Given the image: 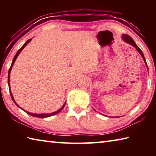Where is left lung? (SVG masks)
<instances>
[{
    "mask_svg": "<svg viewBox=\"0 0 156 156\" xmlns=\"http://www.w3.org/2000/svg\"><path fill=\"white\" fill-rule=\"evenodd\" d=\"M122 40L125 42V43H128V44H131V45H132L133 47H135L137 51H138L139 52V54L141 55V56L142 57V58H143L144 61V62H145V64H146V66H147V69H148V65H147V64L146 60H145V58H144V56L143 53H142V50H141L140 49L139 47H138V45H137V44H136V43H135V42H134V41L133 40V39L131 38V37H130L129 35H126V34H122ZM95 111H96V110H95Z\"/></svg>",
    "mask_w": 156,
    "mask_h": 156,
    "instance_id": "left-lung-1",
    "label": "left lung"
}]
</instances>
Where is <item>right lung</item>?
Wrapping results in <instances>:
<instances>
[{
  "instance_id": "right-lung-1",
  "label": "right lung",
  "mask_w": 156,
  "mask_h": 156,
  "mask_svg": "<svg viewBox=\"0 0 156 156\" xmlns=\"http://www.w3.org/2000/svg\"><path fill=\"white\" fill-rule=\"evenodd\" d=\"M31 41V39H30V40H28L27 41H26L25 43V44H23V45L20 47V49H19V50H18V51H17V53H16V54L15 55V56H14V59H13V60H12V65H11V66H10V68H9V72H8V85H9V92H10V95H11V97H12V100L13 101H14V103L16 105V106H18V107L20 108V109H23V111H25V112L27 113V114H29V115H31V116H34V117H36V118H47V117H50V116H52V115H55V114H57V113H58L59 112H61V111L63 109V108L65 107V104H66V102H65V104L62 105V107L60 108V109H59L58 110H57V111H56V112H52V113H30V112H27V111L26 110H24L23 109V108H21L19 105H18L17 103H16V102L15 101V100H14V97H13V95H12V91H11V89H10V83H9V76H10V73H11V70H12V67H13V65H14V62H15V61H16V58H17V57L18 56V55L20 54V53L22 51V50L25 48V47L27 45V44L30 43V42Z\"/></svg>"
}]
</instances>
